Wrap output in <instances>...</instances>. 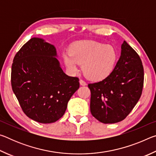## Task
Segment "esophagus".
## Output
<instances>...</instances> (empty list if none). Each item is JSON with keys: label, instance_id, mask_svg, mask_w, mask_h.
<instances>
[{"label": "esophagus", "instance_id": "1", "mask_svg": "<svg viewBox=\"0 0 156 156\" xmlns=\"http://www.w3.org/2000/svg\"><path fill=\"white\" fill-rule=\"evenodd\" d=\"M79 82H80V84L82 86H86L87 85V83L83 80H80V81H79Z\"/></svg>", "mask_w": 156, "mask_h": 156}]
</instances>
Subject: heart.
Returning a JSON list of instances; mask_svg holds the SVG:
<instances>
[{
	"label": "heart",
	"mask_w": 156,
	"mask_h": 156,
	"mask_svg": "<svg viewBox=\"0 0 156 156\" xmlns=\"http://www.w3.org/2000/svg\"><path fill=\"white\" fill-rule=\"evenodd\" d=\"M117 58V51L113 46L93 41L76 43L70 47L69 55H63L70 72H77L78 64H82L84 76L95 82L103 80L112 74Z\"/></svg>",
	"instance_id": "b5f03b06"
}]
</instances>
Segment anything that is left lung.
<instances>
[{"instance_id": "left-lung-1", "label": "left lung", "mask_w": 156, "mask_h": 156, "mask_svg": "<svg viewBox=\"0 0 156 156\" xmlns=\"http://www.w3.org/2000/svg\"><path fill=\"white\" fill-rule=\"evenodd\" d=\"M144 69L139 55L126 41L121 46V55L109 77L89 84L91 91L92 115L105 124L123 120L142 95Z\"/></svg>"}]
</instances>
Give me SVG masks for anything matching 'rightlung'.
Here are the masks:
<instances>
[{
	"label": "right lung",
	"mask_w": 156,
	"mask_h": 156,
	"mask_svg": "<svg viewBox=\"0 0 156 156\" xmlns=\"http://www.w3.org/2000/svg\"><path fill=\"white\" fill-rule=\"evenodd\" d=\"M56 57L53 44L32 38L13 60L12 90L26 115L40 123L59 120L80 87L78 78L65 74Z\"/></svg>",
	"instance_id": "1"
}]
</instances>
